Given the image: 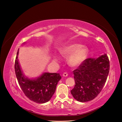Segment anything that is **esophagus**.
<instances>
[{"label":"esophagus","mask_w":122,"mask_h":122,"mask_svg":"<svg viewBox=\"0 0 122 122\" xmlns=\"http://www.w3.org/2000/svg\"><path fill=\"white\" fill-rule=\"evenodd\" d=\"M68 75V74L67 73H64L63 74V76H64V77H67Z\"/></svg>","instance_id":"1"}]
</instances>
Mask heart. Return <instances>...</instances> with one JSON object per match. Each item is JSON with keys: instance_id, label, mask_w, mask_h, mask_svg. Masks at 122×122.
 Listing matches in <instances>:
<instances>
[{"instance_id": "heart-1", "label": "heart", "mask_w": 122, "mask_h": 122, "mask_svg": "<svg viewBox=\"0 0 122 122\" xmlns=\"http://www.w3.org/2000/svg\"><path fill=\"white\" fill-rule=\"evenodd\" d=\"M88 53L87 47L78 44L67 45L60 50L61 54L63 56H69L68 62L72 67H77L81 65L87 57Z\"/></svg>"}]
</instances>
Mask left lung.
Returning <instances> with one entry per match:
<instances>
[{"label": "left lung", "mask_w": 122, "mask_h": 122, "mask_svg": "<svg viewBox=\"0 0 122 122\" xmlns=\"http://www.w3.org/2000/svg\"><path fill=\"white\" fill-rule=\"evenodd\" d=\"M110 65L106 54L86 59L74 71L75 86L71 94L81 102L92 101L100 93L107 81Z\"/></svg>", "instance_id": "left-lung-1"}]
</instances>
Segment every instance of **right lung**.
<instances>
[{
    "label": "right lung",
    "instance_id": "obj_1",
    "mask_svg": "<svg viewBox=\"0 0 122 122\" xmlns=\"http://www.w3.org/2000/svg\"><path fill=\"white\" fill-rule=\"evenodd\" d=\"M19 49L15 61V73L18 83L25 95L30 100L38 103H45L51 100L56 90L61 76L58 73H43L39 77L30 78L21 71L18 61Z\"/></svg>",
    "mask_w": 122,
    "mask_h": 122
}]
</instances>
